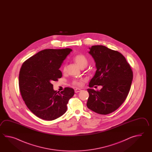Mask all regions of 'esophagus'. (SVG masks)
<instances>
[{
  "mask_svg": "<svg viewBox=\"0 0 152 152\" xmlns=\"http://www.w3.org/2000/svg\"><path fill=\"white\" fill-rule=\"evenodd\" d=\"M81 91V90L80 89V88H77L75 89V93H78V92H80Z\"/></svg>",
  "mask_w": 152,
  "mask_h": 152,
  "instance_id": "obj_1",
  "label": "esophagus"
}]
</instances>
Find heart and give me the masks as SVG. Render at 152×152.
I'll return each instance as SVG.
<instances>
[{
    "label": "heart",
    "mask_w": 152,
    "mask_h": 152,
    "mask_svg": "<svg viewBox=\"0 0 152 152\" xmlns=\"http://www.w3.org/2000/svg\"><path fill=\"white\" fill-rule=\"evenodd\" d=\"M73 60L81 68H84L86 66H87L88 62L87 58L83 54H77L75 55L73 58ZM66 66L65 65L63 67V71L65 72L66 71ZM72 83L73 85L77 86H80L83 84V81L81 80H75L73 81Z\"/></svg>",
    "instance_id": "obj_1"
}]
</instances>
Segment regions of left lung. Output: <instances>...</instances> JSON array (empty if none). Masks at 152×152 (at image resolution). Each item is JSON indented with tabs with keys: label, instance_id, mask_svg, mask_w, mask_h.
<instances>
[{
	"label": "left lung",
	"instance_id": "left-lung-1",
	"mask_svg": "<svg viewBox=\"0 0 152 152\" xmlns=\"http://www.w3.org/2000/svg\"><path fill=\"white\" fill-rule=\"evenodd\" d=\"M89 49L97 68L89 87L100 85L102 88L99 91L87 89V107L96 113L107 115L116 110L126 100L133 73L129 63L119 52L104 45H93Z\"/></svg>",
	"mask_w": 152,
	"mask_h": 152
}]
</instances>
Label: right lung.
<instances>
[{"instance_id":"obj_1","label":"right lung","mask_w":152,"mask_h":152,"mask_svg":"<svg viewBox=\"0 0 152 152\" xmlns=\"http://www.w3.org/2000/svg\"><path fill=\"white\" fill-rule=\"evenodd\" d=\"M71 49H48L38 52L23 62L19 75V87L29 110L42 120L52 121L61 116L75 91L66 87L54 90L53 81L62 77L59 69Z\"/></svg>"}]
</instances>
